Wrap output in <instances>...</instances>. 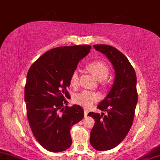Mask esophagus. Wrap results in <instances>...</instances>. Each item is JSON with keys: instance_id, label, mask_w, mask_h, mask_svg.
<instances>
[{"instance_id": "34e87169", "label": "esophagus", "mask_w": 160, "mask_h": 160, "mask_svg": "<svg viewBox=\"0 0 160 160\" xmlns=\"http://www.w3.org/2000/svg\"><path fill=\"white\" fill-rule=\"evenodd\" d=\"M84 115H85V117H87V115H88V111L86 110V109H84Z\"/></svg>"}]
</instances>
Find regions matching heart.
I'll use <instances>...</instances> for the list:
<instances>
[{
  "label": "heart",
  "mask_w": 160,
  "mask_h": 160,
  "mask_svg": "<svg viewBox=\"0 0 160 160\" xmlns=\"http://www.w3.org/2000/svg\"><path fill=\"white\" fill-rule=\"evenodd\" d=\"M88 69L90 71L92 74L96 77L98 80L101 81L105 80L108 77L110 74V69L108 67L102 63V62L95 61L87 65ZM69 83L72 87L76 88L78 83V72L74 70L72 73L69 78ZM99 99L98 94L95 92L83 91L80 93L76 94L74 98V102L78 105L83 106L85 108H90L93 105L95 102Z\"/></svg>",
  "instance_id": "b5f03b06"
}]
</instances>
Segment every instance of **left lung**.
Instances as JSON below:
<instances>
[{
	"label": "left lung",
	"mask_w": 160,
	"mask_h": 160,
	"mask_svg": "<svg viewBox=\"0 0 160 160\" xmlns=\"http://www.w3.org/2000/svg\"><path fill=\"white\" fill-rule=\"evenodd\" d=\"M93 47L105 55L115 72L110 92L97 107L108 114L91 112L88 114L95 120L90 143L96 150L105 151L117 146L132 125L138 101L136 75L127 58L115 48L102 44L93 45Z\"/></svg>",
	"instance_id": "8db88e82"
}]
</instances>
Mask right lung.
<instances>
[{"label": "right lung", "instance_id": "obj_1", "mask_svg": "<svg viewBox=\"0 0 160 160\" xmlns=\"http://www.w3.org/2000/svg\"><path fill=\"white\" fill-rule=\"evenodd\" d=\"M91 48L88 45L55 48L28 71L24 89L28 120L36 139L50 152H62L71 146L70 129L84 116L81 106L68 107L65 99L70 98L67 91L70 76Z\"/></svg>", "mask_w": 160, "mask_h": 160}]
</instances>
